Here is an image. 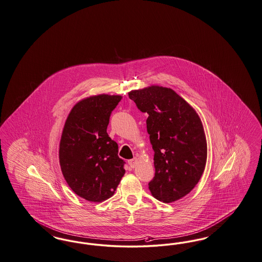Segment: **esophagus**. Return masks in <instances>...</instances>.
Masks as SVG:
<instances>
[{"label":"esophagus","mask_w":262,"mask_h":262,"mask_svg":"<svg viewBox=\"0 0 262 262\" xmlns=\"http://www.w3.org/2000/svg\"><path fill=\"white\" fill-rule=\"evenodd\" d=\"M136 164H137V158H134L132 160H128V165H129L130 168H136Z\"/></svg>","instance_id":"34e87169"}]
</instances>
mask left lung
<instances>
[{
	"label": "left lung",
	"instance_id": "left-lung-1",
	"mask_svg": "<svg viewBox=\"0 0 262 262\" xmlns=\"http://www.w3.org/2000/svg\"><path fill=\"white\" fill-rule=\"evenodd\" d=\"M148 114L147 132L154 150L155 177L149 190L171 203L196 186L207 161V141L199 116L174 91L152 85L128 94Z\"/></svg>",
	"mask_w": 262,
	"mask_h": 262
}]
</instances>
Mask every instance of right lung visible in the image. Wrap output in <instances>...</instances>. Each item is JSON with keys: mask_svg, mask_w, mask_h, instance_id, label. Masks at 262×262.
I'll use <instances>...</instances> for the list:
<instances>
[{"mask_svg": "<svg viewBox=\"0 0 262 262\" xmlns=\"http://www.w3.org/2000/svg\"><path fill=\"white\" fill-rule=\"evenodd\" d=\"M121 95L99 94L78 102L65 122L59 146L63 177L74 192L90 202L110 198L126 170L118 144L107 134Z\"/></svg>", "mask_w": 262, "mask_h": 262, "instance_id": "obj_1", "label": "right lung"}]
</instances>
